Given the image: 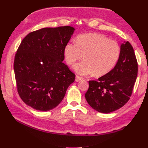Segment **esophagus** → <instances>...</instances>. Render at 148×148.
<instances>
[{"label":"esophagus","mask_w":148,"mask_h":148,"mask_svg":"<svg viewBox=\"0 0 148 148\" xmlns=\"http://www.w3.org/2000/svg\"><path fill=\"white\" fill-rule=\"evenodd\" d=\"M82 79H83V78L82 77H80L79 76H77V75H76V79H75V81H76V82H78V81H79L80 80H82Z\"/></svg>","instance_id":"esophagus-1"}]
</instances>
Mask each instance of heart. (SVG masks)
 Wrapping results in <instances>:
<instances>
[{
    "label": "heart",
    "instance_id": "heart-1",
    "mask_svg": "<svg viewBox=\"0 0 148 148\" xmlns=\"http://www.w3.org/2000/svg\"><path fill=\"white\" fill-rule=\"evenodd\" d=\"M120 52V46L115 40L101 34L90 33L78 36L76 43L66 44L64 56L67 64L72 65L83 55V60L73 67L74 71L81 75L93 73L100 76L114 67Z\"/></svg>",
    "mask_w": 148,
    "mask_h": 148
}]
</instances>
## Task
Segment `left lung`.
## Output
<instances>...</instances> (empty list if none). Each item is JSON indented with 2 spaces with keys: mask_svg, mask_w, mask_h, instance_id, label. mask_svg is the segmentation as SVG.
Returning <instances> with one entry per match:
<instances>
[{
  "mask_svg": "<svg viewBox=\"0 0 148 148\" xmlns=\"http://www.w3.org/2000/svg\"><path fill=\"white\" fill-rule=\"evenodd\" d=\"M120 56L114 69L97 81H89L85 98L97 111L108 113L123 106L130 99L137 76L138 64L131 44L121 45Z\"/></svg>",
  "mask_w": 148,
  "mask_h": 148,
  "instance_id": "1",
  "label": "left lung"
}]
</instances>
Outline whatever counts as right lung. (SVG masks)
<instances>
[{
  "label": "right lung",
  "mask_w": 148,
  "mask_h": 148,
  "mask_svg": "<svg viewBox=\"0 0 148 148\" xmlns=\"http://www.w3.org/2000/svg\"><path fill=\"white\" fill-rule=\"evenodd\" d=\"M74 30L70 26L43 28L22 40L14 71L18 93L27 106L48 111L64 99L76 76L62 62L64 47Z\"/></svg>",
  "instance_id": "right-lung-1"
}]
</instances>
